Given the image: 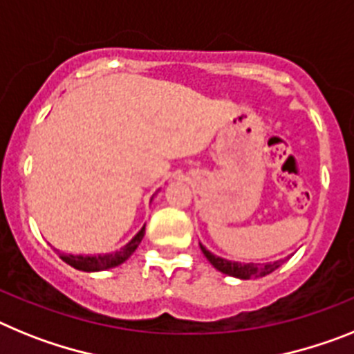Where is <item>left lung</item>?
Wrapping results in <instances>:
<instances>
[{
    "instance_id": "8db88e82",
    "label": "left lung",
    "mask_w": 354,
    "mask_h": 354,
    "mask_svg": "<svg viewBox=\"0 0 354 354\" xmlns=\"http://www.w3.org/2000/svg\"><path fill=\"white\" fill-rule=\"evenodd\" d=\"M201 245V244H199ZM201 251L203 254L207 257L208 262L215 267L217 270L224 272V274L228 276H235V278H241V279H251V278H260V276H266L270 274L272 270L278 269L281 266L283 260H279V262H272V263H241V262H230V260H224L221 257H215L212 254L210 251L201 245Z\"/></svg>"
}]
</instances>
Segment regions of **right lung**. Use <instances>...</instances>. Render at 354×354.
Wrapping results in <instances>:
<instances>
[{"label": "right lung", "instance_id": "obj_1", "mask_svg": "<svg viewBox=\"0 0 354 354\" xmlns=\"http://www.w3.org/2000/svg\"><path fill=\"white\" fill-rule=\"evenodd\" d=\"M144 236V228L140 230L137 235L131 239L124 248H121L115 253L110 254H96V257H75V254H64L62 260L66 263H69L71 267H75L78 270H85V272H94V270H104V269H112V267L121 266L122 262H126L128 258L133 254V251L139 248L140 241H142Z\"/></svg>", "mask_w": 354, "mask_h": 354}]
</instances>
